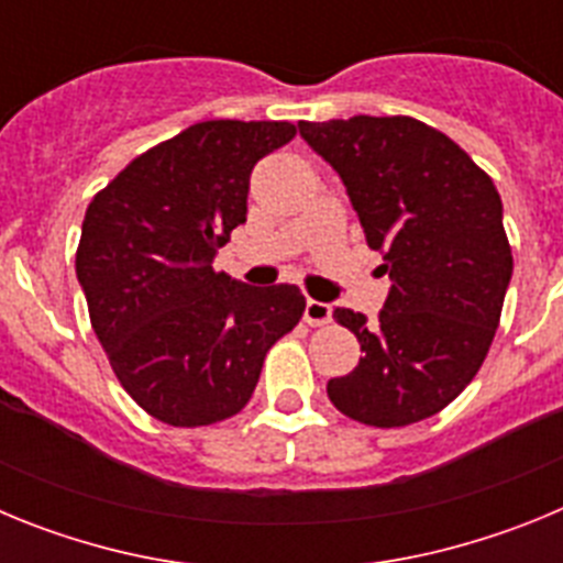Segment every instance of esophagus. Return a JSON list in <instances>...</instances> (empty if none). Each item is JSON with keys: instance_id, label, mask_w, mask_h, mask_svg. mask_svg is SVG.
I'll return each mask as SVG.
<instances>
[{"instance_id": "esophagus-1", "label": "esophagus", "mask_w": 563, "mask_h": 563, "mask_svg": "<svg viewBox=\"0 0 563 563\" xmlns=\"http://www.w3.org/2000/svg\"><path fill=\"white\" fill-rule=\"evenodd\" d=\"M332 318V307L324 305V301H316V298H310L305 307V321L310 327H324L330 324Z\"/></svg>"}]
</instances>
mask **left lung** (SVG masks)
<instances>
[{
  "instance_id": "8db88e82",
  "label": "left lung",
  "mask_w": 563,
  "mask_h": 563,
  "mask_svg": "<svg viewBox=\"0 0 563 563\" xmlns=\"http://www.w3.org/2000/svg\"><path fill=\"white\" fill-rule=\"evenodd\" d=\"M298 132L338 172L391 278L372 324L332 312L363 357L327 395L375 429L426 420L474 380L499 327L514 276L499 191L451 137L406 114L301 121Z\"/></svg>"
}]
</instances>
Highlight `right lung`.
<instances>
[{"label": "right lung", "instance_id": "1", "mask_svg": "<svg viewBox=\"0 0 563 563\" xmlns=\"http://www.w3.org/2000/svg\"><path fill=\"white\" fill-rule=\"evenodd\" d=\"M292 137L287 121L194 123L89 202L78 285L114 375L154 420L197 429L245 409L267 350L305 312L296 285L213 271L247 220L253 166Z\"/></svg>", "mask_w": 563, "mask_h": 563}]
</instances>
